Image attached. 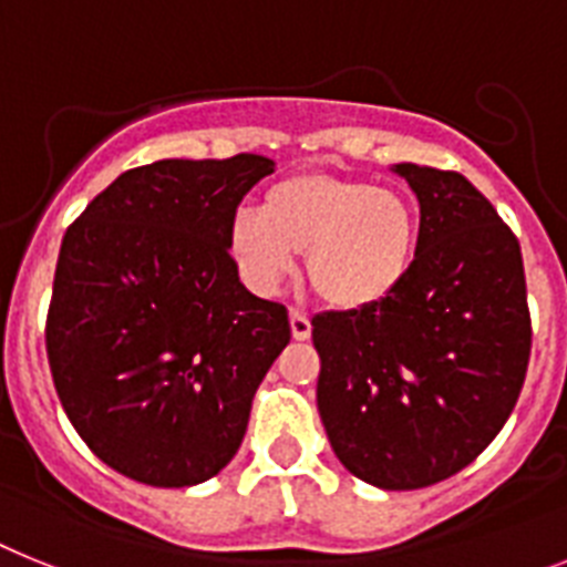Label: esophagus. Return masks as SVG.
I'll list each match as a JSON object with an SVG mask.
<instances>
[{
	"label": "esophagus",
	"instance_id": "34e87169",
	"mask_svg": "<svg viewBox=\"0 0 567 567\" xmlns=\"http://www.w3.org/2000/svg\"><path fill=\"white\" fill-rule=\"evenodd\" d=\"M291 334L293 340H308L311 337V320H308L306 311L291 308Z\"/></svg>",
	"mask_w": 567,
	"mask_h": 567
}]
</instances>
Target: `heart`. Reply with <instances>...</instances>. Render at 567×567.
<instances>
[{
	"mask_svg": "<svg viewBox=\"0 0 567 567\" xmlns=\"http://www.w3.org/2000/svg\"><path fill=\"white\" fill-rule=\"evenodd\" d=\"M417 247V216L394 189L326 173L276 181L261 213L241 210L227 227L241 279L276 293L306 256L311 291L337 311H363L392 297Z\"/></svg>",
	"mask_w": 567,
	"mask_h": 567,
	"instance_id": "b5f03b06",
	"label": "heart"
}]
</instances>
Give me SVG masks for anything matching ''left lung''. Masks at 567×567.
Returning <instances> with one entry per match:
<instances>
[{
	"label": "left lung",
	"instance_id": "1",
	"mask_svg": "<svg viewBox=\"0 0 567 567\" xmlns=\"http://www.w3.org/2000/svg\"><path fill=\"white\" fill-rule=\"evenodd\" d=\"M421 204L412 268L363 311L313 317L317 409L337 458L383 489L444 482L511 417L530 360L513 230L461 173L398 164Z\"/></svg>",
	"mask_w": 567,
	"mask_h": 567
}]
</instances>
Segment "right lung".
Masks as SVG:
<instances>
[{"label": "right lung", "mask_w": 567, "mask_h": 567, "mask_svg": "<svg viewBox=\"0 0 567 567\" xmlns=\"http://www.w3.org/2000/svg\"><path fill=\"white\" fill-rule=\"evenodd\" d=\"M261 155L126 169L65 230L45 349L65 415L103 464L189 487L239 453L288 308L239 282L227 227Z\"/></svg>", "instance_id": "add662e5"}]
</instances>
